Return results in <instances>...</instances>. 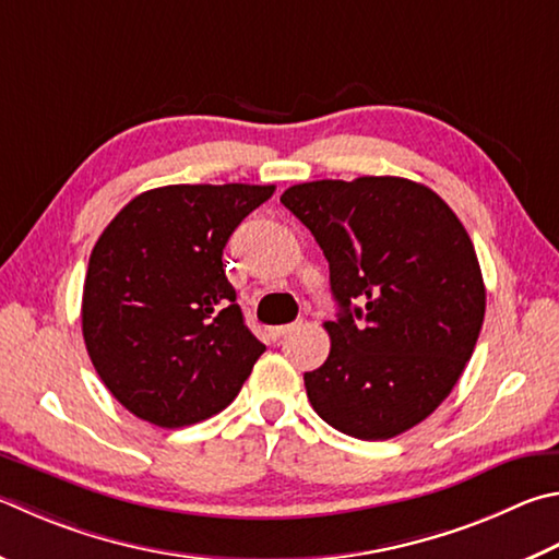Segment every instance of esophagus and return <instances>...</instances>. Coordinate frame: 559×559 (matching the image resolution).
<instances>
[{
    "label": "esophagus",
    "mask_w": 559,
    "mask_h": 559,
    "mask_svg": "<svg viewBox=\"0 0 559 559\" xmlns=\"http://www.w3.org/2000/svg\"><path fill=\"white\" fill-rule=\"evenodd\" d=\"M293 328H296V324H278V328H271V337L281 340L283 334H288Z\"/></svg>",
    "instance_id": "esophagus-1"
}]
</instances>
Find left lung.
<instances>
[{"instance_id": "1", "label": "left lung", "mask_w": 559, "mask_h": 559, "mask_svg": "<svg viewBox=\"0 0 559 559\" xmlns=\"http://www.w3.org/2000/svg\"><path fill=\"white\" fill-rule=\"evenodd\" d=\"M281 202L330 263L337 320L308 371L310 405L334 430L389 440L448 399L479 340L486 290L469 235L438 192L395 176L312 180Z\"/></svg>"}]
</instances>
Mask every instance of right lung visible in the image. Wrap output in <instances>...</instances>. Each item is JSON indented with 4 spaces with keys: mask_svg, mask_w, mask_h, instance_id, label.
I'll return each mask as SVG.
<instances>
[{
    "mask_svg": "<svg viewBox=\"0 0 559 559\" xmlns=\"http://www.w3.org/2000/svg\"><path fill=\"white\" fill-rule=\"evenodd\" d=\"M276 186H166L119 210L90 253L83 337L136 418L182 428L225 411L263 344L225 276L231 231Z\"/></svg>",
    "mask_w": 559,
    "mask_h": 559,
    "instance_id": "1",
    "label": "right lung"
}]
</instances>
